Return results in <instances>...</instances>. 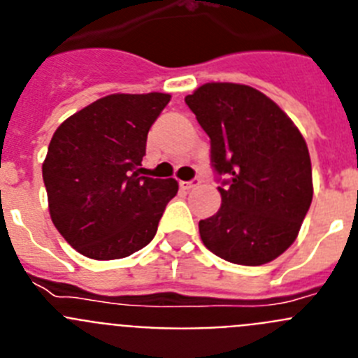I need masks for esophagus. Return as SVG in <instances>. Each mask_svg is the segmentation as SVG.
Returning <instances> with one entry per match:
<instances>
[{"instance_id":"1","label":"esophagus","mask_w":358,"mask_h":358,"mask_svg":"<svg viewBox=\"0 0 358 358\" xmlns=\"http://www.w3.org/2000/svg\"><path fill=\"white\" fill-rule=\"evenodd\" d=\"M182 189H192L199 185V179H192V181H181L179 182Z\"/></svg>"}]
</instances>
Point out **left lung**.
<instances>
[{"mask_svg": "<svg viewBox=\"0 0 358 358\" xmlns=\"http://www.w3.org/2000/svg\"><path fill=\"white\" fill-rule=\"evenodd\" d=\"M226 176L222 204L199 222L202 243L231 264L264 265L296 240L312 202L308 147L292 120L251 85L210 82L185 98Z\"/></svg>", "mask_w": 358, "mask_h": 358, "instance_id": "obj_1", "label": "left lung"}]
</instances>
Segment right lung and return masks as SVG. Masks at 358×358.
Masks as SVG:
<instances>
[{
	"label": "right lung",
	"instance_id": "right-lung-1",
	"mask_svg": "<svg viewBox=\"0 0 358 358\" xmlns=\"http://www.w3.org/2000/svg\"><path fill=\"white\" fill-rule=\"evenodd\" d=\"M166 93L109 94L59 125L43 163L50 217L93 260H118L154 238L179 185L141 176L147 134Z\"/></svg>",
	"mask_w": 358,
	"mask_h": 358
}]
</instances>
